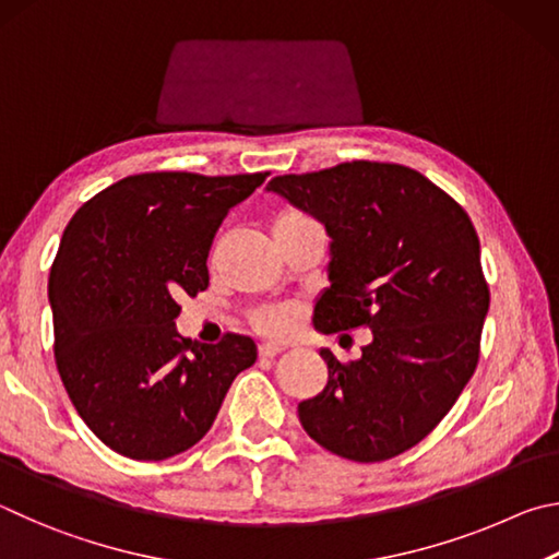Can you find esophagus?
Returning a JSON list of instances; mask_svg holds the SVG:
<instances>
[{
	"mask_svg": "<svg viewBox=\"0 0 559 559\" xmlns=\"http://www.w3.org/2000/svg\"><path fill=\"white\" fill-rule=\"evenodd\" d=\"M258 354H260V358H274V356L282 354V346H277V344H262L258 348Z\"/></svg>",
	"mask_w": 559,
	"mask_h": 559,
	"instance_id": "1",
	"label": "esophagus"
}]
</instances>
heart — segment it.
Here are the masks:
<instances>
[{"label":"heart","instance_id":"1","mask_svg":"<svg viewBox=\"0 0 559 559\" xmlns=\"http://www.w3.org/2000/svg\"><path fill=\"white\" fill-rule=\"evenodd\" d=\"M309 223H317V221L311 218V215H307L305 211L282 209L272 218V235L299 228V225H309ZM252 324L260 331V334L282 336V334H287L292 326H295V311H292L289 307H264L260 311H254Z\"/></svg>","mask_w":559,"mask_h":559}]
</instances>
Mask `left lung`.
Listing matches in <instances>:
<instances>
[{"label": "left lung", "mask_w": 559, "mask_h": 559, "mask_svg": "<svg viewBox=\"0 0 559 559\" xmlns=\"http://www.w3.org/2000/svg\"><path fill=\"white\" fill-rule=\"evenodd\" d=\"M267 189L314 215L331 238V287L314 326L373 331L350 364L321 348L329 383L299 403L301 427L350 462L407 452L442 423L478 364L491 297L472 218L403 164L346 162L274 176Z\"/></svg>", "instance_id": "1"}]
</instances>
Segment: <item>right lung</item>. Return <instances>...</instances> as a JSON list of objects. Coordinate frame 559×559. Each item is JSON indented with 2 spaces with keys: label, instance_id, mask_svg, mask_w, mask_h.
Returning a JSON list of instances; mask_svg holds the SVG:
<instances>
[{
  "label": "right lung",
  "instance_id": "obj_1",
  "mask_svg": "<svg viewBox=\"0 0 559 559\" xmlns=\"http://www.w3.org/2000/svg\"><path fill=\"white\" fill-rule=\"evenodd\" d=\"M270 171L134 174L85 201L48 277L56 366L78 415L112 452L162 462L209 432L254 341L191 344L179 295L209 287L215 230Z\"/></svg>",
  "mask_w": 559,
  "mask_h": 559
}]
</instances>
